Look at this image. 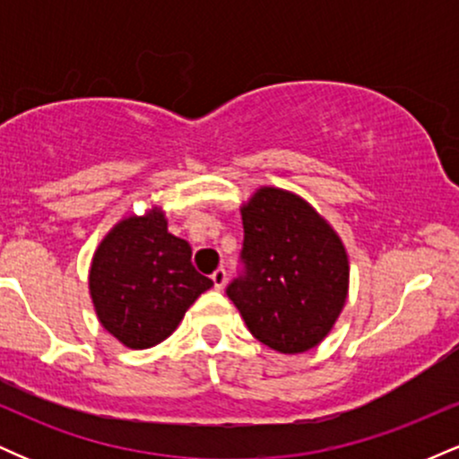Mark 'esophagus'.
Masks as SVG:
<instances>
[{
	"instance_id": "esophagus-1",
	"label": "esophagus",
	"mask_w": 459,
	"mask_h": 459,
	"mask_svg": "<svg viewBox=\"0 0 459 459\" xmlns=\"http://www.w3.org/2000/svg\"><path fill=\"white\" fill-rule=\"evenodd\" d=\"M212 281H213L215 289H224V284H226V270H224V267H220V270L213 272Z\"/></svg>"
}]
</instances>
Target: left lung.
Here are the masks:
<instances>
[{"instance_id":"8db88e82","label":"left lung","mask_w":459,"mask_h":459,"mask_svg":"<svg viewBox=\"0 0 459 459\" xmlns=\"http://www.w3.org/2000/svg\"><path fill=\"white\" fill-rule=\"evenodd\" d=\"M244 273L226 293L263 345L302 354L345 307L350 261L341 237L298 194L259 187L241 207Z\"/></svg>"}]
</instances>
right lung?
<instances>
[{"mask_svg":"<svg viewBox=\"0 0 459 459\" xmlns=\"http://www.w3.org/2000/svg\"><path fill=\"white\" fill-rule=\"evenodd\" d=\"M88 284L101 325L131 350L168 339L200 293L213 287L194 270L187 241L168 233L160 207L114 224L94 250Z\"/></svg>","mask_w":459,"mask_h":459,"instance_id":"1","label":"right lung"}]
</instances>
